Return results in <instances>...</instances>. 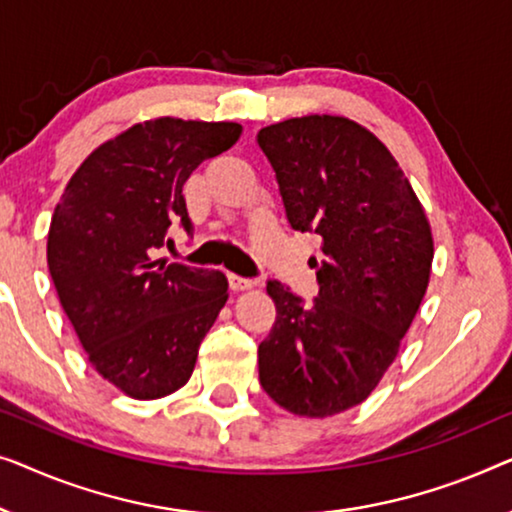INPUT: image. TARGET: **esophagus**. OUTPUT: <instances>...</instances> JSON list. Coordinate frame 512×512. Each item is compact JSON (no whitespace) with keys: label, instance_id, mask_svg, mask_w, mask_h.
<instances>
[{"label":"esophagus","instance_id":"obj_1","mask_svg":"<svg viewBox=\"0 0 512 512\" xmlns=\"http://www.w3.org/2000/svg\"><path fill=\"white\" fill-rule=\"evenodd\" d=\"M227 280H229V287H232L234 292H243V290H250V287H253V280L234 276V273H229Z\"/></svg>","mask_w":512,"mask_h":512}]
</instances>
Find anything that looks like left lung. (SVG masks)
Segmentation results:
<instances>
[{
	"mask_svg": "<svg viewBox=\"0 0 512 512\" xmlns=\"http://www.w3.org/2000/svg\"><path fill=\"white\" fill-rule=\"evenodd\" d=\"M294 232L322 239L311 306L266 283L276 322L259 343V383L294 415L362 403L397 357L429 285L434 239L417 194L385 143L341 115L259 129Z\"/></svg>",
	"mask_w": 512,
	"mask_h": 512,
	"instance_id": "8db88e82",
	"label": "left lung"
}]
</instances>
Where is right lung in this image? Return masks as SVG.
Masks as SVG:
<instances>
[{
    "instance_id": "obj_1",
    "label": "right lung",
    "mask_w": 512,
    "mask_h": 512,
    "mask_svg": "<svg viewBox=\"0 0 512 512\" xmlns=\"http://www.w3.org/2000/svg\"><path fill=\"white\" fill-rule=\"evenodd\" d=\"M239 136V122H139L92 150L55 206L48 271L57 297L90 364L127 397L183 387L229 297L222 271L155 255L174 222L192 229L187 178Z\"/></svg>"
}]
</instances>
